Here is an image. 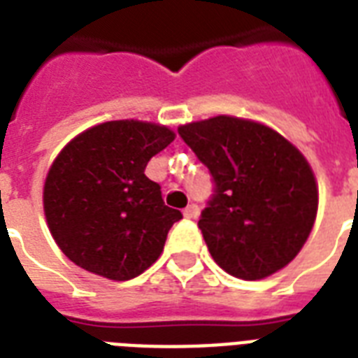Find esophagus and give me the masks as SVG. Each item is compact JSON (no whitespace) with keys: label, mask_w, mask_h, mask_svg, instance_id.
<instances>
[{"label":"esophagus","mask_w":358,"mask_h":358,"mask_svg":"<svg viewBox=\"0 0 358 358\" xmlns=\"http://www.w3.org/2000/svg\"><path fill=\"white\" fill-rule=\"evenodd\" d=\"M184 215L187 219H195L196 215H199V206H196V204H189V206L184 210Z\"/></svg>","instance_id":"1"}]
</instances>
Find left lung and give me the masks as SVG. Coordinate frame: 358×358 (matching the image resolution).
Returning <instances> with one entry per match:
<instances>
[{"mask_svg": "<svg viewBox=\"0 0 358 358\" xmlns=\"http://www.w3.org/2000/svg\"><path fill=\"white\" fill-rule=\"evenodd\" d=\"M178 134L215 182L199 229L217 266L243 280L288 266L317 213L306 157L266 124L229 115L184 124Z\"/></svg>", "mask_w": 358, "mask_h": 358, "instance_id": "1", "label": "left lung"}]
</instances>
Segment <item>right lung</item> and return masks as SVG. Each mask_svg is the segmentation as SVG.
<instances>
[{
    "mask_svg": "<svg viewBox=\"0 0 358 358\" xmlns=\"http://www.w3.org/2000/svg\"><path fill=\"white\" fill-rule=\"evenodd\" d=\"M174 137L162 124L111 120L59 152L42 202L48 229L69 260L109 280H129L159 258L182 213L165 206L145 169Z\"/></svg>",
    "mask_w": 358,
    "mask_h": 358,
    "instance_id": "1",
    "label": "right lung"
}]
</instances>
